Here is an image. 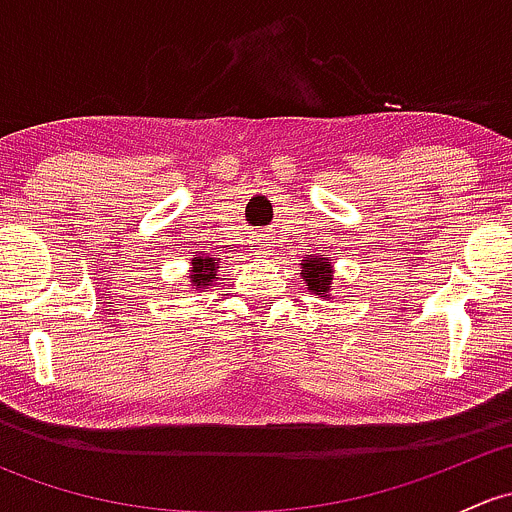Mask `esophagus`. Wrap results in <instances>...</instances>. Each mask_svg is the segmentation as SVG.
<instances>
[{"label": "esophagus", "mask_w": 512, "mask_h": 512, "mask_svg": "<svg viewBox=\"0 0 512 512\" xmlns=\"http://www.w3.org/2000/svg\"><path fill=\"white\" fill-rule=\"evenodd\" d=\"M270 247H272V245H267V242H265V245H260V252H262V250H270Z\"/></svg>", "instance_id": "obj_1"}]
</instances>
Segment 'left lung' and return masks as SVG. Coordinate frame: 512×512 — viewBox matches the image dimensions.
Listing matches in <instances>:
<instances>
[{"instance_id": "left-lung-1", "label": "left lung", "mask_w": 512, "mask_h": 512, "mask_svg": "<svg viewBox=\"0 0 512 512\" xmlns=\"http://www.w3.org/2000/svg\"><path fill=\"white\" fill-rule=\"evenodd\" d=\"M299 265H302L299 275H302L304 285H307L309 292L317 294L319 299H334V294H332L334 265L329 257L307 255L304 260H299Z\"/></svg>"}]
</instances>
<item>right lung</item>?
Segmentation results:
<instances>
[{"label":"right lung","instance_id":"add662e5","mask_svg":"<svg viewBox=\"0 0 512 512\" xmlns=\"http://www.w3.org/2000/svg\"><path fill=\"white\" fill-rule=\"evenodd\" d=\"M218 260L210 255L190 257V270H188L190 292H205V289H210L215 282H218Z\"/></svg>","mask_w":512,"mask_h":512}]
</instances>
